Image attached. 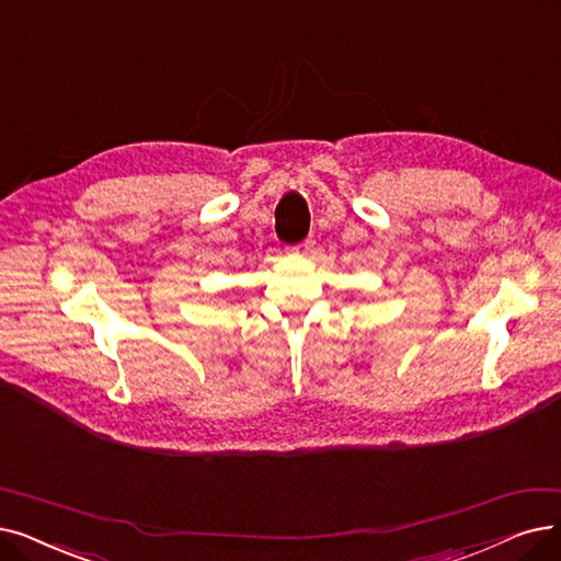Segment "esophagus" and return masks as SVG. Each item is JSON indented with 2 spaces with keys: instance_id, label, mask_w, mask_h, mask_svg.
Masks as SVG:
<instances>
[{
  "instance_id": "1",
  "label": "esophagus",
  "mask_w": 561,
  "mask_h": 561,
  "mask_svg": "<svg viewBox=\"0 0 561 561\" xmlns=\"http://www.w3.org/2000/svg\"><path fill=\"white\" fill-rule=\"evenodd\" d=\"M312 245H316V239H306V241H301V243H297V245H293V249H289V251H293L295 255H308L310 251H312Z\"/></svg>"
}]
</instances>
